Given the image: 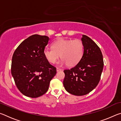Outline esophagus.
<instances>
[{
    "mask_svg": "<svg viewBox=\"0 0 121 121\" xmlns=\"http://www.w3.org/2000/svg\"><path fill=\"white\" fill-rule=\"evenodd\" d=\"M61 70H62V69L59 68H56V71H57V72H58V71H61Z\"/></svg>",
    "mask_w": 121,
    "mask_h": 121,
    "instance_id": "esophagus-1",
    "label": "esophagus"
}]
</instances>
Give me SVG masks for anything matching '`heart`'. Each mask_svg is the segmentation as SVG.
Instances as JSON below:
<instances>
[{
	"instance_id": "heart-1",
	"label": "heart",
	"mask_w": 121,
	"mask_h": 121,
	"mask_svg": "<svg viewBox=\"0 0 121 121\" xmlns=\"http://www.w3.org/2000/svg\"><path fill=\"white\" fill-rule=\"evenodd\" d=\"M52 48H46L44 55L49 62L55 63L60 56L62 59L59 64L73 67L81 60L84 53V44L79 39H65L61 38L52 44Z\"/></svg>"
}]
</instances>
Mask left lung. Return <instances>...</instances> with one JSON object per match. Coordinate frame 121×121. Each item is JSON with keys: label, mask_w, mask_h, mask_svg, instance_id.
Returning a JSON list of instances; mask_svg holds the SVG:
<instances>
[{"label": "left lung", "mask_w": 121, "mask_h": 121, "mask_svg": "<svg viewBox=\"0 0 121 121\" xmlns=\"http://www.w3.org/2000/svg\"><path fill=\"white\" fill-rule=\"evenodd\" d=\"M84 44V53L77 65L70 70H65L63 85L71 95H87L99 83L104 68L103 56L95 42L86 35L81 39Z\"/></svg>", "instance_id": "obj_1"}]
</instances>
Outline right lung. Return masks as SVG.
Masks as SVG:
<instances>
[{"label": "right lung", "mask_w": 121, "mask_h": 121, "mask_svg": "<svg viewBox=\"0 0 121 121\" xmlns=\"http://www.w3.org/2000/svg\"><path fill=\"white\" fill-rule=\"evenodd\" d=\"M48 37L34 35L23 41L12 57L11 73L19 91L26 97L37 98L45 93L56 73L44 55Z\"/></svg>", "instance_id": "right-lung-1"}]
</instances>
